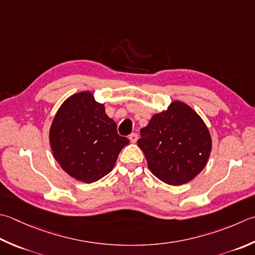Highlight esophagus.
<instances>
[{
    "label": "esophagus",
    "mask_w": 255,
    "mask_h": 255,
    "mask_svg": "<svg viewBox=\"0 0 255 255\" xmlns=\"http://www.w3.org/2000/svg\"><path fill=\"white\" fill-rule=\"evenodd\" d=\"M129 139H130V141H131L132 143H134V142H136V141L138 140V134L132 132V133H130V136H129Z\"/></svg>",
    "instance_id": "obj_1"
}]
</instances>
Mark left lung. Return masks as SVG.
<instances>
[{"label": "left lung", "instance_id": "8db88e82", "mask_svg": "<svg viewBox=\"0 0 255 255\" xmlns=\"http://www.w3.org/2000/svg\"><path fill=\"white\" fill-rule=\"evenodd\" d=\"M140 134L137 143L150 171L172 186L196 178L206 167L212 148L210 132L201 117L179 101L154 114Z\"/></svg>", "mask_w": 255, "mask_h": 255}]
</instances>
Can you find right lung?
<instances>
[{"label":"right lung","instance_id":"right-lung-1","mask_svg":"<svg viewBox=\"0 0 255 255\" xmlns=\"http://www.w3.org/2000/svg\"><path fill=\"white\" fill-rule=\"evenodd\" d=\"M54 158L78 181L92 183L113 170L118 154L129 143L91 92L73 95L59 107L49 129Z\"/></svg>","mask_w":255,"mask_h":255}]
</instances>
